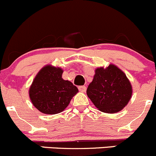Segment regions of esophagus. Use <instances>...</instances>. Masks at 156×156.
Wrapping results in <instances>:
<instances>
[{
  "label": "esophagus",
  "instance_id": "esophagus-1",
  "mask_svg": "<svg viewBox=\"0 0 156 156\" xmlns=\"http://www.w3.org/2000/svg\"><path fill=\"white\" fill-rule=\"evenodd\" d=\"M78 90H79L81 92H85L86 90H87V87L85 86H79L78 87Z\"/></svg>",
  "mask_w": 156,
  "mask_h": 156
}]
</instances>
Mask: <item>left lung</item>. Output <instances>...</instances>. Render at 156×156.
<instances>
[{"instance_id":"obj_1","label":"left lung","mask_w":156,"mask_h":156,"mask_svg":"<svg viewBox=\"0 0 156 156\" xmlns=\"http://www.w3.org/2000/svg\"><path fill=\"white\" fill-rule=\"evenodd\" d=\"M87 94L101 112L115 113L127 104L132 95V87L125 74L114 65L95 70Z\"/></svg>"}]
</instances>
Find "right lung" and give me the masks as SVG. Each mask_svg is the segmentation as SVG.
Returning <instances> with one entry per match:
<instances>
[{
    "mask_svg": "<svg viewBox=\"0 0 156 156\" xmlns=\"http://www.w3.org/2000/svg\"><path fill=\"white\" fill-rule=\"evenodd\" d=\"M62 72L60 68L46 66L34 78L29 97L41 112L48 115L61 112L78 92L76 86L62 79Z\"/></svg>",
    "mask_w": 156,
    "mask_h": 156,
    "instance_id": "add662e5",
    "label": "right lung"
}]
</instances>
